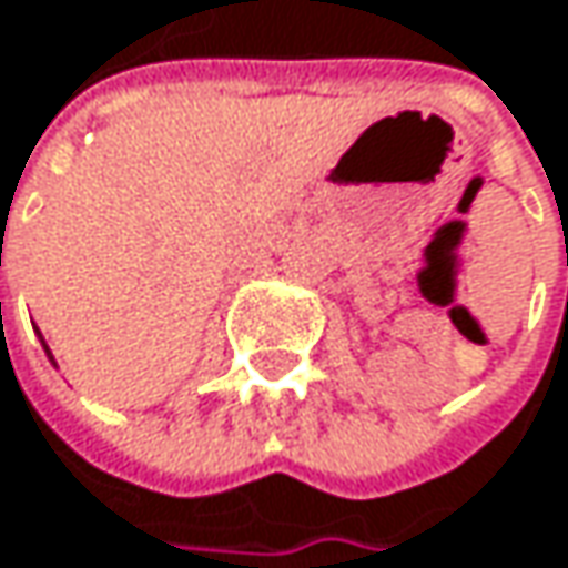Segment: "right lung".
I'll return each mask as SVG.
<instances>
[{
    "label": "right lung",
    "instance_id": "obj_1",
    "mask_svg": "<svg viewBox=\"0 0 568 568\" xmlns=\"http://www.w3.org/2000/svg\"><path fill=\"white\" fill-rule=\"evenodd\" d=\"M45 354H49V347H45ZM49 357H52V354H49Z\"/></svg>",
    "mask_w": 568,
    "mask_h": 568
}]
</instances>
